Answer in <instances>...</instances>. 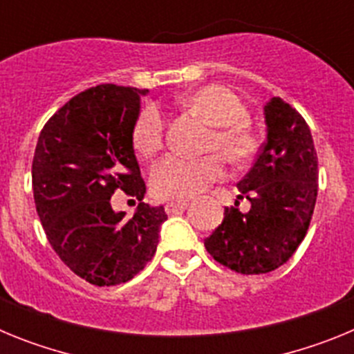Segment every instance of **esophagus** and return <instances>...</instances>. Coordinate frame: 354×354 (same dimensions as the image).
Returning <instances> with one entry per match:
<instances>
[{"instance_id": "obj_1", "label": "esophagus", "mask_w": 354, "mask_h": 354, "mask_svg": "<svg viewBox=\"0 0 354 354\" xmlns=\"http://www.w3.org/2000/svg\"><path fill=\"white\" fill-rule=\"evenodd\" d=\"M187 205H189L187 202H168V204L165 205V211H167V214H174V212L184 211Z\"/></svg>"}]
</instances>
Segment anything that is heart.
I'll return each instance as SVG.
<instances>
[{
	"label": "heart",
	"instance_id": "heart-1",
	"mask_svg": "<svg viewBox=\"0 0 354 354\" xmlns=\"http://www.w3.org/2000/svg\"><path fill=\"white\" fill-rule=\"evenodd\" d=\"M179 104L211 126L205 138V150H216L234 167L246 165L257 154L261 138L250 126L245 102L230 88L218 83L204 84L180 95ZM131 140L142 158L158 154L167 140L165 115L154 106H145L134 120ZM221 177L223 161L216 154L193 159L167 156L152 170L150 184L159 198L187 200Z\"/></svg>",
	"mask_w": 354,
	"mask_h": 354
}]
</instances>
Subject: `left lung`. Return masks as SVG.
Listing matches in <instances>:
<instances>
[{
    "mask_svg": "<svg viewBox=\"0 0 354 354\" xmlns=\"http://www.w3.org/2000/svg\"><path fill=\"white\" fill-rule=\"evenodd\" d=\"M264 113L266 142L237 184V198L250 200L252 207L225 209L221 225L204 241L216 262L241 274L286 264L308 230L317 198V152L305 118L280 97Z\"/></svg>",
    "mask_w": 354,
    "mask_h": 354,
    "instance_id": "left-lung-1",
    "label": "left lung"
}]
</instances>
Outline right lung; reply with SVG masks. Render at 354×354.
<instances>
[{
    "mask_svg": "<svg viewBox=\"0 0 354 354\" xmlns=\"http://www.w3.org/2000/svg\"><path fill=\"white\" fill-rule=\"evenodd\" d=\"M149 90L97 84L62 106L42 127L31 165L37 214L49 245L92 286L129 282L152 261L165 207L142 202L134 120ZM120 189L140 202L131 221L109 198ZM134 202V200H133Z\"/></svg>",
    "mask_w": 354,
    "mask_h": 354,
    "instance_id": "right-lung-1",
    "label": "right lung"
}]
</instances>
